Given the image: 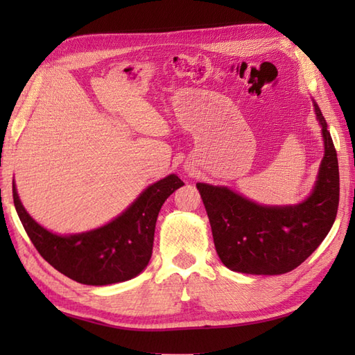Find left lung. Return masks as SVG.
Returning a JSON list of instances; mask_svg holds the SVG:
<instances>
[{"label":"left lung","instance_id":"obj_1","mask_svg":"<svg viewBox=\"0 0 355 355\" xmlns=\"http://www.w3.org/2000/svg\"><path fill=\"white\" fill-rule=\"evenodd\" d=\"M314 108L323 127L324 158L313 194L304 202L265 207L225 187L197 184L214 247L230 270L256 275L293 271L326 239L335 222L339 204L336 149L315 102Z\"/></svg>","mask_w":355,"mask_h":355}]
</instances>
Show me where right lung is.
Wrapping results in <instances>:
<instances>
[{
    "instance_id": "add662e5",
    "label": "right lung",
    "mask_w": 355,
    "mask_h": 355,
    "mask_svg": "<svg viewBox=\"0 0 355 355\" xmlns=\"http://www.w3.org/2000/svg\"><path fill=\"white\" fill-rule=\"evenodd\" d=\"M182 185L176 175L161 179L111 223L69 237L40 227L24 209L15 184L13 201L32 244L55 270L81 284L106 286L130 280L144 271L153 254L158 211Z\"/></svg>"
}]
</instances>
